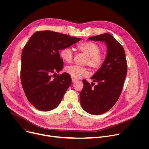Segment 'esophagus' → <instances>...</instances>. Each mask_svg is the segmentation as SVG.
Returning <instances> with one entry per match:
<instances>
[{
	"mask_svg": "<svg viewBox=\"0 0 149 149\" xmlns=\"http://www.w3.org/2000/svg\"><path fill=\"white\" fill-rule=\"evenodd\" d=\"M77 81V79H74V78H72V82H75Z\"/></svg>",
	"mask_w": 149,
	"mask_h": 149,
	"instance_id": "obj_1",
	"label": "esophagus"
}]
</instances>
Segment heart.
Listing matches in <instances>:
<instances>
[{
	"label": "heart",
	"instance_id": "heart-1",
	"mask_svg": "<svg viewBox=\"0 0 149 149\" xmlns=\"http://www.w3.org/2000/svg\"><path fill=\"white\" fill-rule=\"evenodd\" d=\"M77 49L87 56L85 63L88 65L92 70H98L104 64L105 59V54L100 52V46L95 42L90 41L82 42L78 45ZM60 56L63 61L66 62H71L74 56L73 49L69 47L63 48L60 52ZM65 70L67 73L74 79L86 77L90 74L87 68L76 65L66 67Z\"/></svg>",
	"mask_w": 149,
	"mask_h": 149
}]
</instances>
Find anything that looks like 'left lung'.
I'll return each instance as SVG.
<instances>
[{"mask_svg": "<svg viewBox=\"0 0 149 149\" xmlns=\"http://www.w3.org/2000/svg\"><path fill=\"white\" fill-rule=\"evenodd\" d=\"M104 42L107 54L102 66L91 77L97 85L93 87L83 80L84 87L80 93L82 108L88 113L100 115L111 109L117 101L123 87L127 72V63L123 46L110 33H103L88 38Z\"/></svg>", "mask_w": 149, "mask_h": 149, "instance_id": "left-lung-1", "label": "left lung"}]
</instances>
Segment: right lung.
<instances>
[{
	"instance_id": "1",
	"label": "right lung",
	"mask_w": 149,
	"mask_h": 149,
	"mask_svg": "<svg viewBox=\"0 0 149 149\" xmlns=\"http://www.w3.org/2000/svg\"><path fill=\"white\" fill-rule=\"evenodd\" d=\"M81 39L51 31H38L25 45L21 57V83L28 101L37 109L48 111L61 102L71 78L67 72L54 77L63 68L59 51Z\"/></svg>"
}]
</instances>
